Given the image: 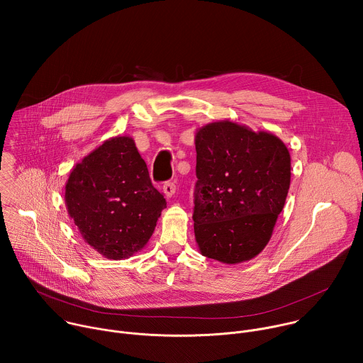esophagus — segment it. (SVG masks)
I'll list each match as a JSON object with an SVG mask.
<instances>
[{
    "label": "esophagus",
    "mask_w": 363,
    "mask_h": 363,
    "mask_svg": "<svg viewBox=\"0 0 363 363\" xmlns=\"http://www.w3.org/2000/svg\"><path fill=\"white\" fill-rule=\"evenodd\" d=\"M164 194L167 198H172L175 195V191H177V185L174 182H165L164 184Z\"/></svg>",
    "instance_id": "34e87169"
}]
</instances>
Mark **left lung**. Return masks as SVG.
Returning a JSON list of instances; mask_svg holds the SVG:
<instances>
[{
    "mask_svg": "<svg viewBox=\"0 0 363 363\" xmlns=\"http://www.w3.org/2000/svg\"><path fill=\"white\" fill-rule=\"evenodd\" d=\"M194 233L199 252L224 264L260 254L290 188L291 160L276 135L218 121L195 132Z\"/></svg>",
    "mask_w": 363,
    "mask_h": 363,
    "instance_id": "1",
    "label": "left lung"
}]
</instances>
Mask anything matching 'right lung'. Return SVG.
Listing matches in <instances>:
<instances>
[{
  "label": "right lung",
  "mask_w": 363,
  "mask_h": 363,
  "mask_svg": "<svg viewBox=\"0 0 363 363\" xmlns=\"http://www.w3.org/2000/svg\"><path fill=\"white\" fill-rule=\"evenodd\" d=\"M65 201L83 240L108 260L140 251L167 208L128 135L105 140L73 167Z\"/></svg>",
  "instance_id": "1"
}]
</instances>
